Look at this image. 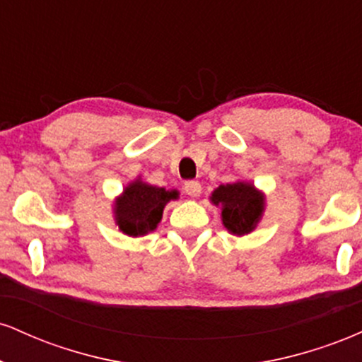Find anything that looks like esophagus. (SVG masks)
Segmentation results:
<instances>
[{"label":"esophagus","mask_w":362,"mask_h":362,"mask_svg":"<svg viewBox=\"0 0 362 362\" xmlns=\"http://www.w3.org/2000/svg\"><path fill=\"white\" fill-rule=\"evenodd\" d=\"M184 190H185L187 195H190V197H199V195H201L202 187H201V184H199V182L189 180V182H185Z\"/></svg>","instance_id":"1"}]
</instances>
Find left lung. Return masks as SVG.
Here are the masks:
<instances>
[{
  "label": "left lung",
  "instance_id": "1",
  "mask_svg": "<svg viewBox=\"0 0 362 362\" xmlns=\"http://www.w3.org/2000/svg\"><path fill=\"white\" fill-rule=\"evenodd\" d=\"M209 199L216 207H221L223 226L235 236L252 233L265 211V194L247 180L219 185Z\"/></svg>",
  "mask_w": 362,
  "mask_h": 362
}]
</instances>
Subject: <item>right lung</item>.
<instances>
[{
  "label": "right lung",
  "mask_w": 362,
  "mask_h": 362,
  "mask_svg": "<svg viewBox=\"0 0 362 362\" xmlns=\"http://www.w3.org/2000/svg\"><path fill=\"white\" fill-rule=\"evenodd\" d=\"M178 199L177 190H167L141 180L129 182L114 201V221L127 236H144L158 228L165 206Z\"/></svg>",
  "instance_id": "1"
}]
</instances>
